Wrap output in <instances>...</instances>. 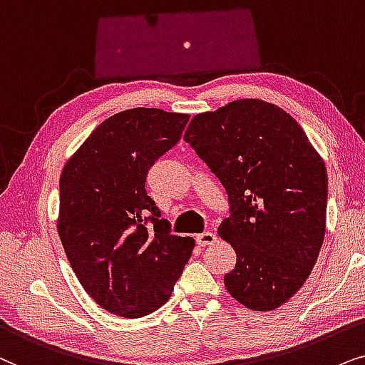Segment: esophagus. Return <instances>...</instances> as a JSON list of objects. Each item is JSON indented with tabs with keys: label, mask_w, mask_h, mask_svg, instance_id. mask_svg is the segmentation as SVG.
Here are the masks:
<instances>
[{
	"label": "esophagus",
	"mask_w": 365,
	"mask_h": 365,
	"mask_svg": "<svg viewBox=\"0 0 365 365\" xmlns=\"http://www.w3.org/2000/svg\"><path fill=\"white\" fill-rule=\"evenodd\" d=\"M195 240L200 247H208V245L215 244L217 235L213 232H203V233H200V235L195 237Z\"/></svg>",
	"instance_id": "1"
}]
</instances>
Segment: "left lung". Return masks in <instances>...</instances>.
Returning a JSON list of instances; mask_svg holds the SVG:
<instances>
[{
	"label": "left lung",
	"instance_id": "obj_1",
	"mask_svg": "<svg viewBox=\"0 0 365 365\" xmlns=\"http://www.w3.org/2000/svg\"><path fill=\"white\" fill-rule=\"evenodd\" d=\"M183 140L217 175L230 202L218 235L237 264L228 294L274 310L302 287L325 235L327 168L300 125L264 100H235L193 116Z\"/></svg>",
	"mask_w": 365,
	"mask_h": 365
}]
</instances>
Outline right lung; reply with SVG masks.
<instances>
[{
    "label": "right lung",
    "instance_id": "obj_1",
    "mask_svg": "<svg viewBox=\"0 0 365 365\" xmlns=\"http://www.w3.org/2000/svg\"><path fill=\"white\" fill-rule=\"evenodd\" d=\"M188 118L158 108L120 111L63 167L56 222L63 249L86 294L120 317L162 307L195 247L192 237L170 233L145 190L150 167L178 142Z\"/></svg>",
    "mask_w": 365,
    "mask_h": 365
}]
</instances>
